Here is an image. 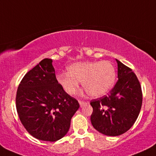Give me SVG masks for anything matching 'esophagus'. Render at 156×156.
Here are the masks:
<instances>
[{
	"instance_id": "esophagus-1",
	"label": "esophagus",
	"mask_w": 156,
	"mask_h": 156,
	"mask_svg": "<svg viewBox=\"0 0 156 156\" xmlns=\"http://www.w3.org/2000/svg\"><path fill=\"white\" fill-rule=\"evenodd\" d=\"M79 104H80V107H83V105H85L86 104H87V103H86V102H84V101H79Z\"/></svg>"
}]
</instances>
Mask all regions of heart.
<instances>
[{
    "instance_id": "heart-1",
    "label": "heart",
    "mask_w": 156,
    "mask_h": 156,
    "mask_svg": "<svg viewBox=\"0 0 156 156\" xmlns=\"http://www.w3.org/2000/svg\"><path fill=\"white\" fill-rule=\"evenodd\" d=\"M67 70L57 74L56 80L69 95L77 92L80 82L89 95L103 96L112 88L116 79V68L108 61L76 62L68 66Z\"/></svg>"
}]
</instances>
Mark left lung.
I'll return each instance as SVG.
<instances>
[{
	"instance_id": "8db88e82",
	"label": "left lung",
	"mask_w": 156,
	"mask_h": 156,
	"mask_svg": "<svg viewBox=\"0 0 156 156\" xmlns=\"http://www.w3.org/2000/svg\"><path fill=\"white\" fill-rule=\"evenodd\" d=\"M118 80L108 96L92 100L91 122L94 129L109 136L125 133L136 120L141 104L140 83L130 68L119 60Z\"/></svg>"
}]
</instances>
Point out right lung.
Segmentation results:
<instances>
[{
    "label": "right lung",
    "instance_id": "add662e5",
    "mask_svg": "<svg viewBox=\"0 0 156 156\" xmlns=\"http://www.w3.org/2000/svg\"><path fill=\"white\" fill-rule=\"evenodd\" d=\"M52 62L44 58L28 71L16 96L17 112L24 128L32 136L47 141L59 140L67 133L80 107L58 83Z\"/></svg>",
    "mask_w": 156,
    "mask_h": 156
}]
</instances>
